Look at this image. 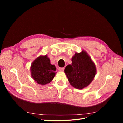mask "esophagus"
<instances>
[{
    "instance_id": "obj_1",
    "label": "esophagus",
    "mask_w": 123,
    "mask_h": 123,
    "mask_svg": "<svg viewBox=\"0 0 123 123\" xmlns=\"http://www.w3.org/2000/svg\"><path fill=\"white\" fill-rule=\"evenodd\" d=\"M58 70L59 71H64V68H59Z\"/></svg>"
}]
</instances>
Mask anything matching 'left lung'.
I'll list each match as a JSON object with an SVG mask.
<instances>
[{"label":"left lung","instance_id":"1","mask_svg":"<svg viewBox=\"0 0 123 123\" xmlns=\"http://www.w3.org/2000/svg\"><path fill=\"white\" fill-rule=\"evenodd\" d=\"M70 84L77 89H83L90 84L96 74V67L88 55L83 51L76 53L72 58V65L64 70Z\"/></svg>","mask_w":123,"mask_h":123}]
</instances>
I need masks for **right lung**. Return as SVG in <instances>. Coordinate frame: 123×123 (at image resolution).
Wrapping results in <instances>:
<instances>
[{
  "mask_svg": "<svg viewBox=\"0 0 123 123\" xmlns=\"http://www.w3.org/2000/svg\"><path fill=\"white\" fill-rule=\"evenodd\" d=\"M56 68L50 64L47 55L39 56L33 62L31 67L32 78L38 84L49 83L55 75Z\"/></svg>",
  "mask_w": 123,
  "mask_h": 123,
  "instance_id": "1",
  "label": "right lung"
}]
</instances>
